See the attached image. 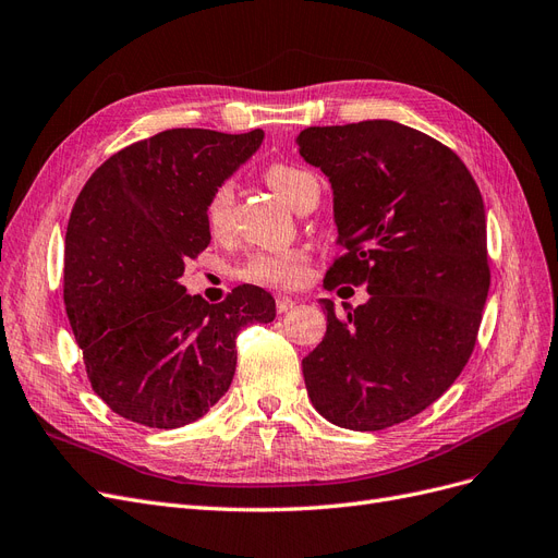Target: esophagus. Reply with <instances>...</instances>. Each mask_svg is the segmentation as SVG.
Masks as SVG:
<instances>
[{
    "instance_id": "obj_1",
    "label": "esophagus",
    "mask_w": 558,
    "mask_h": 558,
    "mask_svg": "<svg viewBox=\"0 0 558 558\" xmlns=\"http://www.w3.org/2000/svg\"><path fill=\"white\" fill-rule=\"evenodd\" d=\"M294 305H296V301H294L292 296H284V294H278V296H276V311H278V313L292 311Z\"/></svg>"
}]
</instances>
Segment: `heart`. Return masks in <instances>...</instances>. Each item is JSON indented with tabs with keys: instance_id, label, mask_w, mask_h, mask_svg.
<instances>
[{
	"instance_id": "1",
	"label": "heart",
	"mask_w": 558,
	"mask_h": 558,
	"mask_svg": "<svg viewBox=\"0 0 558 558\" xmlns=\"http://www.w3.org/2000/svg\"><path fill=\"white\" fill-rule=\"evenodd\" d=\"M264 179L294 209H299L307 195L319 191V183L313 172L290 162L268 165ZM232 206L234 181L225 179L209 193L204 204V220L211 232L222 234L230 227ZM234 276L243 282L274 287V290H292V287H299L307 276V253L301 251V247H290V251L280 253H253L236 266Z\"/></svg>"
}]
</instances>
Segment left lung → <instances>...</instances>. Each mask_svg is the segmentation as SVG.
I'll use <instances>...</instances> for the list:
<instances>
[{
  "label": "left lung",
  "instance_id": "8db88e82",
  "mask_svg": "<svg viewBox=\"0 0 558 558\" xmlns=\"http://www.w3.org/2000/svg\"><path fill=\"white\" fill-rule=\"evenodd\" d=\"M296 142L333 189L342 253L324 290L369 294L344 317L322 299L307 396L340 427H393L439 400L476 347L489 290L481 191L456 151L398 121L311 126Z\"/></svg>",
  "mask_w": 558,
  "mask_h": 558
}]
</instances>
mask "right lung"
<instances>
[{"mask_svg":"<svg viewBox=\"0 0 558 558\" xmlns=\"http://www.w3.org/2000/svg\"><path fill=\"white\" fill-rule=\"evenodd\" d=\"M262 140L170 129L112 154L80 191L64 305L94 393L121 418L156 429L202 418L232 384L241 328L274 322L259 287L206 303L179 282L211 241L206 197Z\"/></svg>","mask_w":558,"mask_h":558,"instance_id":"add662e5","label":"right lung"}]
</instances>
